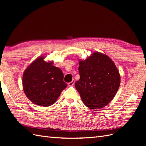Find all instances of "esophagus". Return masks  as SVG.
Instances as JSON below:
<instances>
[{
	"mask_svg": "<svg viewBox=\"0 0 146 146\" xmlns=\"http://www.w3.org/2000/svg\"><path fill=\"white\" fill-rule=\"evenodd\" d=\"M74 83H75V80H72V81H71L70 82L68 83V85L70 86H73V85H74Z\"/></svg>",
	"mask_w": 146,
	"mask_h": 146,
	"instance_id": "esophagus-1",
	"label": "esophagus"
}]
</instances>
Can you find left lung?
<instances>
[{"mask_svg": "<svg viewBox=\"0 0 146 146\" xmlns=\"http://www.w3.org/2000/svg\"><path fill=\"white\" fill-rule=\"evenodd\" d=\"M80 79L75 83L83 104L90 109L102 108L115 96L120 85V75L109 57L94 53L79 62Z\"/></svg>", "mask_w": 146, "mask_h": 146, "instance_id": "8db88e82", "label": "left lung"}]
</instances>
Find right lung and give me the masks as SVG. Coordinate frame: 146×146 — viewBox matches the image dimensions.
<instances>
[{"label": "right lung", "mask_w": 146, "mask_h": 146, "mask_svg": "<svg viewBox=\"0 0 146 146\" xmlns=\"http://www.w3.org/2000/svg\"><path fill=\"white\" fill-rule=\"evenodd\" d=\"M60 68L46 63L41 56L25 70L23 78L24 91L33 104L42 107L54 104L61 91L67 87Z\"/></svg>", "instance_id": "1"}]
</instances>
